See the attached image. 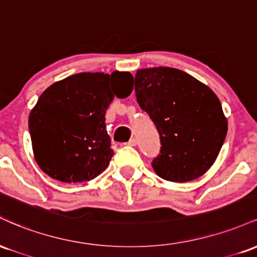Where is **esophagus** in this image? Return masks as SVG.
Masks as SVG:
<instances>
[{
	"instance_id": "esophagus-1",
	"label": "esophagus",
	"mask_w": 257,
	"mask_h": 257,
	"mask_svg": "<svg viewBox=\"0 0 257 257\" xmlns=\"http://www.w3.org/2000/svg\"><path fill=\"white\" fill-rule=\"evenodd\" d=\"M126 146H137V140L135 139H131L128 143H125Z\"/></svg>"
}]
</instances>
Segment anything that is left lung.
<instances>
[{"label": "left lung", "mask_w": 257, "mask_h": 257, "mask_svg": "<svg viewBox=\"0 0 257 257\" xmlns=\"http://www.w3.org/2000/svg\"><path fill=\"white\" fill-rule=\"evenodd\" d=\"M135 93L161 138V151L152 161L156 174L186 182L208 172L228 128L216 94L188 73L162 66L138 70Z\"/></svg>", "instance_id": "8db88e82"}]
</instances>
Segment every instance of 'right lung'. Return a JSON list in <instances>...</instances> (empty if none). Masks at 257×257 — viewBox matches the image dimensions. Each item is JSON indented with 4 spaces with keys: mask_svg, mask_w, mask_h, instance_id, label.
Wrapping results in <instances>:
<instances>
[{
    "mask_svg": "<svg viewBox=\"0 0 257 257\" xmlns=\"http://www.w3.org/2000/svg\"><path fill=\"white\" fill-rule=\"evenodd\" d=\"M131 72H82L43 91L29 116V131L35 159L47 175L71 184L104 172L113 156L106 110L114 95H131Z\"/></svg>",
    "mask_w": 257,
    "mask_h": 257,
    "instance_id": "obj_1",
    "label": "right lung"
}]
</instances>
